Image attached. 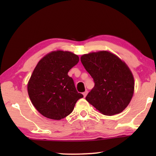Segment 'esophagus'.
I'll list each match as a JSON object with an SVG mask.
<instances>
[{
  "instance_id": "1",
  "label": "esophagus",
  "mask_w": 156,
  "mask_h": 156,
  "mask_svg": "<svg viewBox=\"0 0 156 156\" xmlns=\"http://www.w3.org/2000/svg\"><path fill=\"white\" fill-rule=\"evenodd\" d=\"M87 94H88V91H85L84 92H83V94L84 97H86V96H87Z\"/></svg>"
}]
</instances>
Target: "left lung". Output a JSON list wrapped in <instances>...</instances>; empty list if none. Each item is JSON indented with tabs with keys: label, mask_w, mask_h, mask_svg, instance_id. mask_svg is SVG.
I'll return each instance as SVG.
<instances>
[{
	"label": "left lung",
	"mask_w": 156,
	"mask_h": 156,
	"mask_svg": "<svg viewBox=\"0 0 156 156\" xmlns=\"http://www.w3.org/2000/svg\"><path fill=\"white\" fill-rule=\"evenodd\" d=\"M80 60L95 83L87 101L104 115L122 112L134 91L133 76L126 63L107 51L84 54Z\"/></svg>",
	"instance_id": "1"
}]
</instances>
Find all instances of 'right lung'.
I'll use <instances>...</instances> for the list:
<instances>
[{
	"label": "right lung",
	"instance_id": "1",
	"mask_svg": "<svg viewBox=\"0 0 156 156\" xmlns=\"http://www.w3.org/2000/svg\"><path fill=\"white\" fill-rule=\"evenodd\" d=\"M79 57L70 51L58 50L44 56L34 69L27 84L31 102L47 118L60 120L69 115L83 95L76 90L68 76Z\"/></svg>",
	"mask_w": 156,
	"mask_h": 156
}]
</instances>
